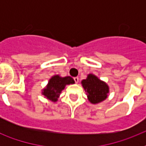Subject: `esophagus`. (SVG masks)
<instances>
[{
  "instance_id": "34e87169",
  "label": "esophagus",
  "mask_w": 146,
  "mask_h": 146,
  "mask_svg": "<svg viewBox=\"0 0 146 146\" xmlns=\"http://www.w3.org/2000/svg\"><path fill=\"white\" fill-rule=\"evenodd\" d=\"M73 80H74L76 83H78V82H79V77H74L73 78Z\"/></svg>"
}]
</instances>
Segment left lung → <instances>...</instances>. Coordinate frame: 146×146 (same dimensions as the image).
I'll return each mask as SVG.
<instances>
[{"label":"left lung","instance_id":"obj_1","mask_svg":"<svg viewBox=\"0 0 146 146\" xmlns=\"http://www.w3.org/2000/svg\"><path fill=\"white\" fill-rule=\"evenodd\" d=\"M82 84L86 92L88 99L92 104H97L104 101L109 92L108 85L92 74L88 75L87 79L82 81Z\"/></svg>","mask_w":146,"mask_h":146}]
</instances>
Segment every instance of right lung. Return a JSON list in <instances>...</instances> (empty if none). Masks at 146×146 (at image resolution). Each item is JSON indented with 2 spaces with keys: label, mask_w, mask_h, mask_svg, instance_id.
<instances>
[{
  "label": "right lung",
  "mask_w": 146,
  "mask_h": 146,
  "mask_svg": "<svg viewBox=\"0 0 146 146\" xmlns=\"http://www.w3.org/2000/svg\"><path fill=\"white\" fill-rule=\"evenodd\" d=\"M74 82H75L73 79L70 76L60 77L59 76H54L49 80L48 85L47 86L46 89H44L42 93L48 99L53 102H56L65 86L73 84Z\"/></svg>",
  "instance_id": "right-lung-1"
}]
</instances>
